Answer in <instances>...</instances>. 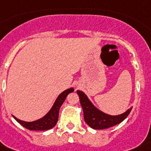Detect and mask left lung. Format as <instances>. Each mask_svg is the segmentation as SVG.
Instances as JSON below:
<instances>
[{"label": "left lung", "instance_id": "left-lung-1", "mask_svg": "<svg viewBox=\"0 0 151 151\" xmlns=\"http://www.w3.org/2000/svg\"><path fill=\"white\" fill-rule=\"evenodd\" d=\"M79 101L83 111L84 120L91 128L94 129H105L116 125L122 122L130 113L132 107L120 115H109L104 113L92 103L88 97L81 91H77Z\"/></svg>", "mask_w": 151, "mask_h": 151}]
</instances>
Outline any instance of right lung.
<instances>
[{"label":"right lung","instance_id":"1","mask_svg":"<svg viewBox=\"0 0 151 151\" xmlns=\"http://www.w3.org/2000/svg\"><path fill=\"white\" fill-rule=\"evenodd\" d=\"M73 91H74V88L72 87V88L68 89L65 91H63L61 94H60L53 105H52V108L50 109V110L43 117L40 118L38 120L27 122V121L19 120L18 118H16V116H14L13 115H12V116L18 123H19L21 125L23 126L27 129H29V130L45 131L51 129L57 124L60 106H62V104L64 103L68 94Z\"/></svg>","mask_w":151,"mask_h":151}]
</instances>
